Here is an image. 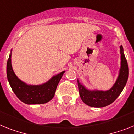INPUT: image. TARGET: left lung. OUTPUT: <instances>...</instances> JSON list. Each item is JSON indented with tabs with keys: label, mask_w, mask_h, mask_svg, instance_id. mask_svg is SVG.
<instances>
[{
	"label": "left lung",
	"mask_w": 134,
	"mask_h": 134,
	"mask_svg": "<svg viewBox=\"0 0 134 134\" xmlns=\"http://www.w3.org/2000/svg\"><path fill=\"white\" fill-rule=\"evenodd\" d=\"M120 53L121 55V62L119 77L112 88L109 90L106 91L97 90H90L85 88V86L81 84L77 79L81 99L86 105L94 108H103L105 106L109 105L112 103L122 92V90L125 88L127 81L129 69L127 62L124 55L122 46H120Z\"/></svg>",
	"instance_id": "left-lung-1"
}]
</instances>
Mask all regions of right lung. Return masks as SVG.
I'll return each instance as SVG.
<instances>
[{
	"instance_id": "right-lung-1",
	"label": "right lung",
	"mask_w": 134,
	"mask_h": 134,
	"mask_svg": "<svg viewBox=\"0 0 134 134\" xmlns=\"http://www.w3.org/2000/svg\"><path fill=\"white\" fill-rule=\"evenodd\" d=\"M12 53L7 63V76L15 94L26 104H43L53 98L57 86L65 71L55 75L41 85H28L18 78L12 66Z\"/></svg>"
}]
</instances>
